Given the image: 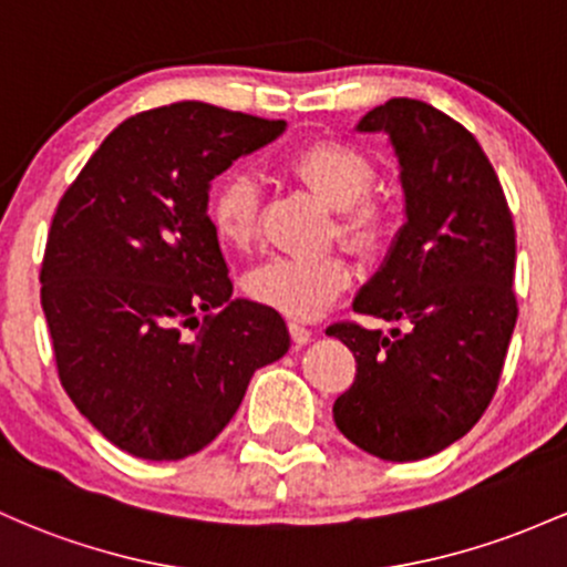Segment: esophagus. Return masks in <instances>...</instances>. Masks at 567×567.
Here are the masks:
<instances>
[{
  "instance_id": "obj_1",
  "label": "esophagus",
  "mask_w": 567,
  "mask_h": 567,
  "mask_svg": "<svg viewBox=\"0 0 567 567\" xmlns=\"http://www.w3.org/2000/svg\"><path fill=\"white\" fill-rule=\"evenodd\" d=\"M290 336H293L296 344H307V341H312V328H307L303 322H290Z\"/></svg>"
}]
</instances>
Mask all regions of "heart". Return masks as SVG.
<instances>
[{
    "label": "heart",
    "mask_w": 567,
    "mask_h": 567,
    "mask_svg": "<svg viewBox=\"0 0 567 567\" xmlns=\"http://www.w3.org/2000/svg\"><path fill=\"white\" fill-rule=\"evenodd\" d=\"M288 169L309 190L339 209L336 234L358 252H374L388 231V215L369 202L374 185V164L354 145L339 140H320L298 147ZM213 223L220 239L231 247H247L258 231L260 188L252 174L231 172L213 193ZM352 266L344 255L328 252L315 258L277 255L247 277V293L255 301L290 317H317L350 288Z\"/></svg>",
    "instance_id": "obj_1"
}]
</instances>
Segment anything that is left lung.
Wrapping results in <instances>:
<instances>
[{
    "label": "left lung",
    "instance_id": "left-lung-1",
    "mask_svg": "<svg viewBox=\"0 0 567 567\" xmlns=\"http://www.w3.org/2000/svg\"><path fill=\"white\" fill-rule=\"evenodd\" d=\"M358 132L390 136L406 223L352 309L401 328H328L358 360L333 420L369 455L409 463L463 439L493 401L516 326V236L493 164L450 115L390 99Z\"/></svg>",
    "mask_w": 567,
    "mask_h": 567
}]
</instances>
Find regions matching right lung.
Returning a JSON list of instances; mask_svg holds the SVG:
<instances>
[{
    "instance_id": "obj_1",
    "label": "right lung",
    "mask_w": 567,
    "mask_h": 567,
    "mask_svg": "<svg viewBox=\"0 0 567 567\" xmlns=\"http://www.w3.org/2000/svg\"><path fill=\"white\" fill-rule=\"evenodd\" d=\"M285 126L204 102L140 112L61 196L40 271L59 379L128 455H196L288 352L279 312L231 298L207 215L209 183Z\"/></svg>"
}]
</instances>
